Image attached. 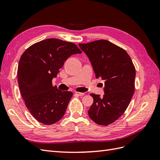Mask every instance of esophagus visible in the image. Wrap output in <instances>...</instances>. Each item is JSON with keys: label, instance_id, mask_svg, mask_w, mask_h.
<instances>
[{"label": "esophagus", "instance_id": "esophagus-1", "mask_svg": "<svg viewBox=\"0 0 160 160\" xmlns=\"http://www.w3.org/2000/svg\"><path fill=\"white\" fill-rule=\"evenodd\" d=\"M75 95H78V96H83L85 95L84 93H80V92H75Z\"/></svg>", "mask_w": 160, "mask_h": 160}]
</instances>
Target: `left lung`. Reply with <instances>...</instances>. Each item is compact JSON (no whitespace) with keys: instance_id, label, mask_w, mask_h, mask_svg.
Segmentation results:
<instances>
[{"instance_id":"1","label":"left lung","mask_w":160,"mask_h":160,"mask_svg":"<svg viewBox=\"0 0 160 160\" xmlns=\"http://www.w3.org/2000/svg\"><path fill=\"white\" fill-rule=\"evenodd\" d=\"M79 46L89 59L96 78L104 81L103 98L91 94L93 103L89 116L97 124L109 125L123 115L132 100L135 67L126 51L107 40L79 43Z\"/></svg>"}]
</instances>
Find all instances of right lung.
I'll use <instances>...</instances> for the list:
<instances>
[{
    "label": "right lung",
    "mask_w": 160,
    "mask_h": 160,
    "mask_svg": "<svg viewBox=\"0 0 160 160\" xmlns=\"http://www.w3.org/2000/svg\"><path fill=\"white\" fill-rule=\"evenodd\" d=\"M81 52L74 43L47 38L22 53L17 71L19 89L27 108L38 122L51 125L63 117L72 93L53 87L52 79L71 55Z\"/></svg>",
    "instance_id": "1"
}]
</instances>
